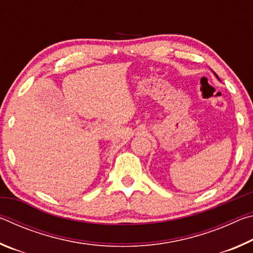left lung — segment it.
I'll list each match as a JSON object with an SVG mask.
<instances>
[{
  "instance_id": "1",
  "label": "left lung",
  "mask_w": 253,
  "mask_h": 253,
  "mask_svg": "<svg viewBox=\"0 0 253 253\" xmlns=\"http://www.w3.org/2000/svg\"><path fill=\"white\" fill-rule=\"evenodd\" d=\"M214 75H215V72H214ZM215 76H216V75H215ZM216 78H217V79H219V77H217V76H216Z\"/></svg>"
}]
</instances>
